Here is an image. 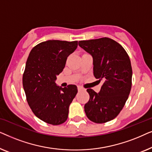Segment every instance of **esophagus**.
Listing matches in <instances>:
<instances>
[{
    "mask_svg": "<svg viewBox=\"0 0 152 152\" xmlns=\"http://www.w3.org/2000/svg\"><path fill=\"white\" fill-rule=\"evenodd\" d=\"M77 89H78V91H81L84 90V88H83V87L80 86H77Z\"/></svg>",
    "mask_w": 152,
    "mask_h": 152,
    "instance_id": "34e87169",
    "label": "esophagus"
}]
</instances>
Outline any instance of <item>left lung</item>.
<instances>
[{
	"label": "left lung",
	"instance_id": "1",
	"mask_svg": "<svg viewBox=\"0 0 152 152\" xmlns=\"http://www.w3.org/2000/svg\"><path fill=\"white\" fill-rule=\"evenodd\" d=\"M79 45L92 55L93 75L103 81L98 93L86 90L90 99L84 105L85 113L95 123L111 121L123 109L132 88L129 57L121 45L107 37L80 41Z\"/></svg>",
	"mask_w": 152,
	"mask_h": 152
}]
</instances>
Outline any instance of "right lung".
Segmentation results:
<instances>
[{"mask_svg": "<svg viewBox=\"0 0 152 152\" xmlns=\"http://www.w3.org/2000/svg\"><path fill=\"white\" fill-rule=\"evenodd\" d=\"M77 47V41L48 40L30 51L23 75L26 99L35 115L46 123L59 125L66 121L68 108L77 93L75 85H56L57 75Z\"/></svg>", "mask_w": 152, "mask_h": 152, "instance_id": "1", "label": "right lung"}]
</instances>
